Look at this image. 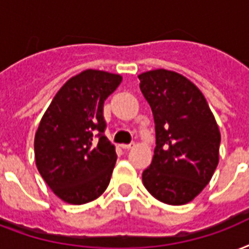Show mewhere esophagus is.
<instances>
[{
	"label": "esophagus",
	"instance_id": "34e87169",
	"mask_svg": "<svg viewBox=\"0 0 249 249\" xmlns=\"http://www.w3.org/2000/svg\"><path fill=\"white\" fill-rule=\"evenodd\" d=\"M133 145L132 143H123L121 145V149H124V150H129V149H132Z\"/></svg>",
	"mask_w": 249,
	"mask_h": 249
}]
</instances>
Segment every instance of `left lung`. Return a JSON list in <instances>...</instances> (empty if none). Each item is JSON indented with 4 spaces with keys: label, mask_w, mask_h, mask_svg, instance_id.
Instances as JSON below:
<instances>
[{
    "label": "left lung",
    "mask_w": 249,
    "mask_h": 249,
    "mask_svg": "<svg viewBox=\"0 0 249 249\" xmlns=\"http://www.w3.org/2000/svg\"><path fill=\"white\" fill-rule=\"evenodd\" d=\"M138 78L153 111L157 143L142 183L164 204H187L206 187L218 166L217 121L202 92L181 74L157 69Z\"/></svg>",
    "instance_id": "obj_1"
}]
</instances>
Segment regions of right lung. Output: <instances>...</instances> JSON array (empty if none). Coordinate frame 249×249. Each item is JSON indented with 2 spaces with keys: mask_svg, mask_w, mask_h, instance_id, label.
I'll list each match as a JSON object with an SVG mask.
<instances>
[{
  "mask_svg": "<svg viewBox=\"0 0 249 249\" xmlns=\"http://www.w3.org/2000/svg\"><path fill=\"white\" fill-rule=\"evenodd\" d=\"M121 75L87 69L58 90L35 134V160L53 193L82 205L107 189L116 163L115 146L104 136V102Z\"/></svg>",
  "mask_w": 249,
  "mask_h": 249,
  "instance_id": "right-lung-1",
  "label": "right lung"
}]
</instances>
